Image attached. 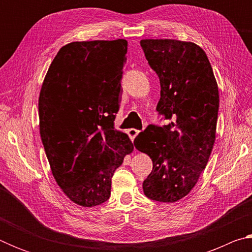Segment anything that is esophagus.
Here are the masks:
<instances>
[{
	"instance_id": "1",
	"label": "esophagus",
	"mask_w": 252,
	"mask_h": 252,
	"mask_svg": "<svg viewBox=\"0 0 252 252\" xmlns=\"http://www.w3.org/2000/svg\"><path fill=\"white\" fill-rule=\"evenodd\" d=\"M139 132H140V131H139L138 129H129V131H127V134H129V136L131 138L132 141H133L135 136L139 134Z\"/></svg>"
}]
</instances>
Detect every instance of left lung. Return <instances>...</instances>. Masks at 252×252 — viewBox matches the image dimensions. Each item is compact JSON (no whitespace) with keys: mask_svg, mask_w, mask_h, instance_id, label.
<instances>
[{"mask_svg":"<svg viewBox=\"0 0 252 252\" xmlns=\"http://www.w3.org/2000/svg\"><path fill=\"white\" fill-rule=\"evenodd\" d=\"M140 44L160 80L157 111L168 121L148 126L134 139L153 163L143 191L155 201L176 202L195 186L211 155L218 85L206 52L192 42L148 39Z\"/></svg>","mask_w":252,"mask_h":252,"instance_id":"obj_1","label":"left lung"}]
</instances>
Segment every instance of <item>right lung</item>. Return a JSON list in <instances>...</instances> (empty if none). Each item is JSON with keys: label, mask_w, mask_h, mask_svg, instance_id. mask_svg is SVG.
<instances>
[{"label": "right lung", "mask_w": 252, "mask_h": 252, "mask_svg": "<svg viewBox=\"0 0 252 252\" xmlns=\"http://www.w3.org/2000/svg\"><path fill=\"white\" fill-rule=\"evenodd\" d=\"M127 42H72L51 63L39 97L40 134L52 174L67 198L94 207L133 144L114 129Z\"/></svg>", "instance_id": "add662e5"}]
</instances>
